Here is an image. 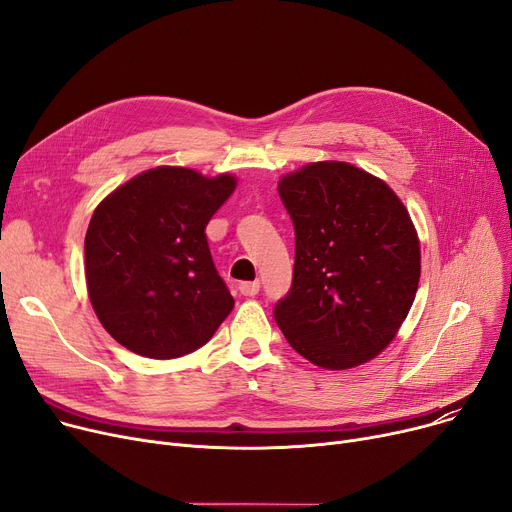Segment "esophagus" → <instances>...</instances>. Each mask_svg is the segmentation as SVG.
Wrapping results in <instances>:
<instances>
[{"instance_id": "34e87169", "label": "esophagus", "mask_w": 512, "mask_h": 512, "mask_svg": "<svg viewBox=\"0 0 512 512\" xmlns=\"http://www.w3.org/2000/svg\"><path fill=\"white\" fill-rule=\"evenodd\" d=\"M238 290L245 294V297H255V294L259 292V280H255V282H240Z\"/></svg>"}]
</instances>
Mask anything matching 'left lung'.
I'll list each match as a JSON object with an SVG mask.
<instances>
[{
  "mask_svg": "<svg viewBox=\"0 0 512 512\" xmlns=\"http://www.w3.org/2000/svg\"><path fill=\"white\" fill-rule=\"evenodd\" d=\"M294 224L292 286L274 317L288 344L324 369L378 357L409 315L421 276L411 215L392 188L346 161L282 176Z\"/></svg>",
  "mask_w": 512,
  "mask_h": 512,
  "instance_id": "obj_1",
  "label": "left lung"
}]
</instances>
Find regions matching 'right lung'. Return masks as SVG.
I'll return each instance as SVG.
<instances>
[{
	"mask_svg": "<svg viewBox=\"0 0 512 512\" xmlns=\"http://www.w3.org/2000/svg\"><path fill=\"white\" fill-rule=\"evenodd\" d=\"M236 178L159 166L134 176L97 209L85 236L91 305L128 351L176 359L201 348L234 299L215 270L205 226Z\"/></svg>",
	"mask_w": 512,
	"mask_h": 512,
	"instance_id": "1",
	"label": "right lung"
}]
</instances>
